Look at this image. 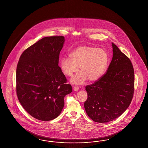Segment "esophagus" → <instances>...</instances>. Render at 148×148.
I'll list each match as a JSON object with an SVG mask.
<instances>
[{"instance_id": "esophagus-1", "label": "esophagus", "mask_w": 148, "mask_h": 148, "mask_svg": "<svg viewBox=\"0 0 148 148\" xmlns=\"http://www.w3.org/2000/svg\"><path fill=\"white\" fill-rule=\"evenodd\" d=\"M79 90V88L77 87H73V90L74 91H77V90Z\"/></svg>"}]
</instances>
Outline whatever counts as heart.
<instances>
[{
    "mask_svg": "<svg viewBox=\"0 0 148 148\" xmlns=\"http://www.w3.org/2000/svg\"><path fill=\"white\" fill-rule=\"evenodd\" d=\"M71 58L63 57L60 60V67L63 73L71 76L79 69L80 72L74 76L71 82L80 85L87 79L95 81L103 76L108 64V55L101 48L92 46H80L70 54Z\"/></svg>",
    "mask_w": 148,
    "mask_h": 148,
    "instance_id": "1",
    "label": "heart"
}]
</instances>
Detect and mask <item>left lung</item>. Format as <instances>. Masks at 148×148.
<instances>
[{"instance_id": "8db88e82", "label": "left lung", "mask_w": 148, "mask_h": 148, "mask_svg": "<svg viewBox=\"0 0 148 148\" xmlns=\"http://www.w3.org/2000/svg\"><path fill=\"white\" fill-rule=\"evenodd\" d=\"M113 57L106 74L87 86L86 112L95 122L111 121L125 111L134 92V70L130 59L112 43Z\"/></svg>"}]
</instances>
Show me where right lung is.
Instances as JSON below:
<instances>
[{"label":"right lung","instance_id":"right-lung-1","mask_svg":"<svg viewBox=\"0 0 148 148\" xmlns=\"http://www.w3.org/2000/svg\"><path fill=\"white\" fill-rule=\"evenodd\" d=\"M65 38L45 37L21 55L16 70L18 100L29 114L49 121L60 114L64 97L72 92L71 85L58 66L59 55Z\"/></svg>","mask_w":148,"mask_h":148}]
</instances>
